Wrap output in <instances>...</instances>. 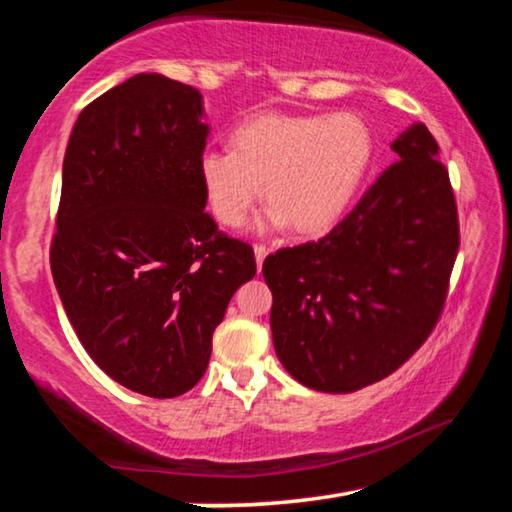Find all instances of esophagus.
Returning <instances> with one entry per match:
<instances>
[{
	"instance_id": "34e87169",
	"label": "esophagus",
	"mask_w": 512,
	"mask_h": 512,
	"mask_svg": "<svg viewBox=\"0 0 512 512\" xmlns=\"http://www.w3.org/2000/svg\"><path fill=\"white\" fill-rule=\"evenodd\" d=\"M271 253V250H268L264 244H257L255 246V259H257V268H262V264H264V259H266V255Z\"/></svg>"
}]
</instances>
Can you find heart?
<instances>
[{
  "label": "heart",
  "instance_id": "b5f03b06",
  "mask_svg": "<svg viewBox=\"0 0 512 512\" xmlns=\"http://www.w3.org/2000/svg\"><path fill=\"white\" fill-rule=\"evenodd\" d=\"M372 133L354 112H264L232 131L230 151L207 149L198 178L207 207L225 228H241L262 196L268 228L318 235L348 212L370 167Z\"/></svg>",
  "mask_w": 512,
  "mask_h": 512
}]
</instances>
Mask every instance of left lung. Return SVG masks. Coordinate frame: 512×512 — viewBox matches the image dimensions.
<instances>
[{"instance_id": "1", "label": "left lung", "mask_w": 512, "mask_h": 512, "mask_svg": "<svg viewBox=\"0 0 512 512\" xmlns=\"http://www.w3.org/2000/svg\"><path fill=\"white\" fill-rule=\"evenodd\" d=\"M391 149L397 160L329 235L264 259L277 359L320 393L388 377L443 314L461 244L449 173L424 124Z\"/></svg>"}]
</instances>
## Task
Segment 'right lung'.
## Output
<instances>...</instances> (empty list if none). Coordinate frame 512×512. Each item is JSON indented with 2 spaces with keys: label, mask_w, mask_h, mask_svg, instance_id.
<instances>
[{
  "label": "right lung",
  "mask_w": 512,
  "mask_h": 512,
  "mask_svg": "<svg viewBox=\"0 0 512 512\" xmlns=\"http://www.w3.org/2000/svg\"><path fill=\"white\" fill-rule=\"evenodd\" d=\"M203 97L137 74L85 106L63 162L51 275L94 363L146 397H178L210 363L212 334L257 273L246 241L205 212Z\"/></svg>",
  "instance_id": "right-lung-1"
}]
</instances>
